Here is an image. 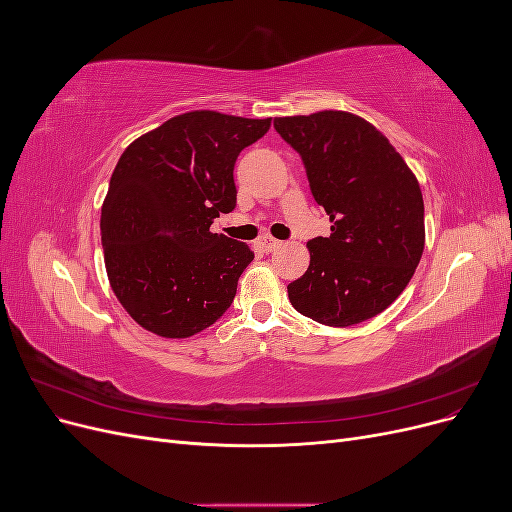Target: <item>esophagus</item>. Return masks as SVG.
<instances>
[{
	"mask_svg": "<svg viewBox=\"0 0 512 512\" xmlns=\"http://www.w3.org/2000/svg\"><path fill=\"white\" fill-rule=\"evenodd\" d=\"M258 247L262 252H275L277 247H282V241H277V239H273V237H260L258 239Z\"/></svg>",
	"mask_w": 512,
	"mask_h": 512,
	"instance_id": "1",
	"label": "esophagus"
}]
</instances>
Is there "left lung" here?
<instances>
[{"label":"left lung","instance_id":"obj_1","mask_svg":"<svg viewBox=\"0 0 512 512\" xmlns=\"http://www.w3.org/2000/svg\"><path fill=\"white\" fill-rule=\"evenodd\" d=\"M273 126L299 153L309 190L331 218V237L307 241L309 267L288 284L299 314L352 327L389 307L425 247L423 194L382 132L344 111L277 117Z\"/></svg>","mask_w":512,"mask_h":512}]
</instances>
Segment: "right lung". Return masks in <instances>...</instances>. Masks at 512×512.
Returning a JSON list of instances; mask_svg holds the SVG:
<instances>
[{"label": "right lung", "mask_w": 512, "mask_h": 512, "mask_svg": "<svg viewBox=\"0 0 512 512\" xmlns=\"http://www.w3.org/2000/svg\"><path fill=\"white\" fill-rule=\"evenodd\" d=\"M269 128L271 117L192 111L121 153L100 218L104 265L143 329L192 337L230 307L254 252L209 228L237 207L235 162Z\"/></svg>", "instance_id": "1"}]
</instances>
